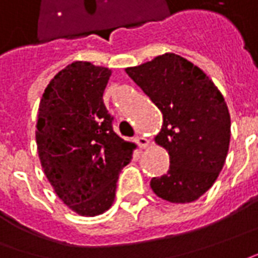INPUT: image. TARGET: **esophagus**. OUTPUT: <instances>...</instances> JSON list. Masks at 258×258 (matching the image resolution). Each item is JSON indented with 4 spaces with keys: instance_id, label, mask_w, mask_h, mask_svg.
I'll list each match as a JSON object with an SVG mask.
<instances>
[{
    "instance_id": "1",
    "label": "esophagus",
    "mask_w": 258,
    "mask_h": 258,
    "mask_svg": "<svg viewBox=\"0 0 258 258\" xmlns=\"http://www.w3.org/2000/svg\"><path fill=\"white\" fill-rule=\"evenodd\" d=\"M136 143H137V145H138V147L141 148V150L147 148V147L150 145V141H148V140H147L145 137H137Z\"/></svg>"
}]
</instances>
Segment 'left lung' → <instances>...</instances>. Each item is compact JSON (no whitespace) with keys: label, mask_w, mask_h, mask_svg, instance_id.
Instances as JSON below:
<instances>
[{"label":"left lung","mask_w":258,"mask_h":258,"mask_svg":"<svg viewBox=\"0 0 258 258\" xmlns=\"http://www.w3.org/2000/svg\"><path fill=\"white\" fill-rule=\"evenodd\" d=\"M125 73L162 113L155 144L169 155V169L152 178L154 194L171 203H189L212 188L230 144V114L215 83L192 62L164 53Z\"/></svg>","instance_id":"8db88e82"}]
</instances>
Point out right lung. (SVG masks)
<instances>
[{
  "label": "right lung",
  "instance_id": "1",
  "mask_svg": "<svg viewBox=\"0 0 258 258\" xmlns=\"http://www.w3.org/2000/svg\"><path fill=\"white\" fill-rule=\"evenodd\" d=\"M110 76L108 68L70 63L49 82L38 108L42 169L59 199L80 216L111 208L118 173L136 150L113 131L103 103Z\"/></svg>",
  "mask_w": 258,
  "mask_h": 258
}]
</instances>
